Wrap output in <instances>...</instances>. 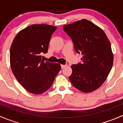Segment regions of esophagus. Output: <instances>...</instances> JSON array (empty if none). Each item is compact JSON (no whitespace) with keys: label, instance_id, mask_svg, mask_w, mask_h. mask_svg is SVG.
Masks as SVG:
<instances>
[{"label":"esophagus","instance_id":"esophagus-1","mask_svg":"<svg viewBox=\"0 0 123 123\" xmlns=\"http://www.w3.org/2000/svg\"><path fill=\"white\" fill-rule=\"evenodd\" d=\"M67 66V65H61V68H64L66 67Z\"/></svg>","mask_w":123,"mask_h":123}]
</instances>
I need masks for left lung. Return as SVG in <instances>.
I'll return each instance as SVG.
<instances>
[{
    "instance_id": "obj_1",
    "label": "left lung",
    "mask_w": 123,
    "mask_h": 123,
    "mask_svg": "<svg viewBox=\"0 0 123 123\" xmlns=\"http://www.w3.org/2000/svg\"><path fill=\"white\" fill-rule=\"evenodd\" d=\"M71 38L82 62L72 65L69 79L74 87L84 93L96 90L106 80L113 64L111 43L104 31L87 19L63 26Z\"/></svg>"
}]
</instances>
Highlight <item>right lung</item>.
Segmentation results:
<instances>
[{"label":"right lung","instance_id":"right-lung-1","mask_svg":"<svg viewBox=\"0 0 123 123\" xmlns=\"http://www.w3.org/2000/svg\"><path fill=\"white\" fill-rule=\"evenodd\" d=\"M55 26L31 25L19 32L10 49L12 73L24 89L33 94L43 93L51 87L61 70L60 64L44 62Z\"/></svg>","mask_w":123,"mask_h":123}]
</instances>
